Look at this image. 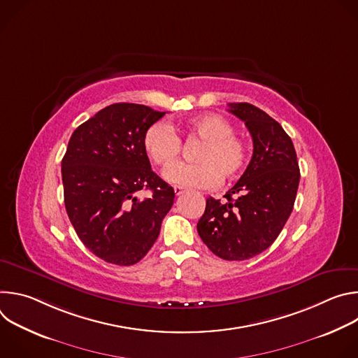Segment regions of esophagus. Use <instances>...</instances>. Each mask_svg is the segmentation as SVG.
<instances>
[{"label":"esophagus","instance_id":"esophagus-1","mask_svg":"<svg viewBox=\"0 0 358 358\" xmlns=\"http://www.w3.org/2000/svg\"><path fill=\"white\" fill-rule=\"evenodd\" d=\"M174 192H176V195H177V196H180V195H182V194H184V189H182L181 187H174Z\"/></svg>","mask_w":358,"mask_h":358}]
</instances>
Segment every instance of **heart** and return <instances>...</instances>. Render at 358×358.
Wrapping results in <instances>:
<instances>
[{
	"label": "heart",
	"instance_id": "heart-1",
	"mask_svg": "<svg viewBox=\"0 0 358 358\" xmlns=\"http://www.w3.org/2000/svg\"><path fill=\"white\" fill-rule=\"evenodd\" d=\"M182 130L191 138H198L202 145L195 152L194 164L177 163L166 169L164 178L177 187L189 189H210L221 177L227 181L236 178L248 163V145L235 136L231 122L215 113L191 117ZM147 156L157 166L167 167L178 160L181 138L174 127L164 122L151 124L143 136Z\"/></svg>",
	"mask_w": 358,
	"mask_h": 358
}]
</instances>
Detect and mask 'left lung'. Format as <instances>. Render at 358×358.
<instances>
[{
  "instance_id": "obj_1",
  "label": "left lung",
  "mask_w": 358,
  "mask_h": 358,
  "mask_svg": "<svg viewBox=\"0 0 358 358\" xmlns=\"http://www.w3.org/2000/svg\"><path fill=\"white\" fill-rule=\"evenodd\" d=\"M228 106L245 122L253 155L224 201L207 199L196 229L217 257L245 261L266 250L279 236L294 206L300 171L292 138L275 119L250 103Z\"/></svg>"
}]
</instances>
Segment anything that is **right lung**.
Returning <instances> with one entry per match:
<instances>
[{"label": "right lung", "mask_w": 358, "mask_h": 358, "mask_svg": "<svg viewBox=\"0 0 358 358\" xmlns=\"http://www.w3.org/2000/svg\"><path fill=\"white\" fill-rule=\"evenodd\" d=\"M166 112L115 103L82 123L62 159L68 217L97 258L130 266L155 245L174 189L151 170L143 147L145 130ZM153 195L140 200L138 192Z\"/></svg>", "instance_id": "obj_1"}]
</instances>
